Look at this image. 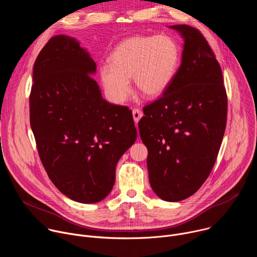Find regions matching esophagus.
Instances as JSON below:
<instances>
[{
    "instance_id": "1",
    "label": "esophagus",
    "mask_w": 257,
    "mask_h": 257,
    "mask_svg": "<svg viewBox=\"0 0 257 257\" xmlns=\"http://www.w3.org/2000/svg\"><path fill=\"white\" fill-rule=\"evenodd\" d=\"M132 115H133L134 122L137 123V122L141 119V117L143 116V113H142L141 109H139V108H134L133 111H132Z\"/></svg>"
}]
</instances>
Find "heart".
Listing matches in <instances>:
<instances>
[{"instance_id": "heart-1", "label": "heart", "mask_w": 257, "mask_h": 257, "mask_svg": "<svg viewBox=\"0 0 257 257\" xmlns=\"http://www.w3.org/2000/svg\"><path fill=\"white\" fill-rule=\"evenodd\" d=\"M180 48L168 35H136L121 42L109 55V65L99 68V78L106 95L123 103L131 90L156 97L174 80L180 65Z\"/></svg>"}]
</instances>
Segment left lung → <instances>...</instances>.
<instances>
[{
  "label": "left lung",
  "mask_w": 257,
  "mask_h": 257,
  "mask_svg": "<svg viewBox=\"0 0 257 257\" xmlns=\"http://www.w3.org/2000/svg\"><path fill=\"white\" fill-rule=\"evenodd\" d=\"M169 28L184 41L181 65L163 95L143 107L138 128L154 192L177 202L194 194L213 168L226 129L227 93L200 31L184 24Z\"/></svg>",
  "instance_id": "8db88e82"
}]
</instances>
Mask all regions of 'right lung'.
I'll use <instances>...</instances> for the list:
<instances>
[{
	"mask_svg": "<svg viewBox=\"0 0 257 257\" xmlns=\"http://www.w3.org/2000/svg\"><path fill=\"white\" fill-rule=\"evenodd\" d=\"M95 72L76 39L56 35L35 60L29 97L41 161L54 185L81 203L112 191L117 163L137 137L131 111L102 98Z\"/></svg>",
	"mask_w": 257,
	"mask_h": 257,
	"instance_id": "add662e5",
	"label": "right lung"
}]
</instances>
